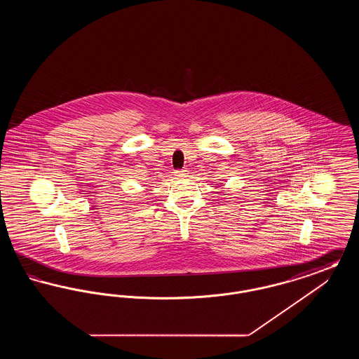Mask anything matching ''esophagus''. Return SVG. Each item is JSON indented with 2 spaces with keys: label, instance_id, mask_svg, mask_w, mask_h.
<instances>
[{
  "label": "esophagus",
  "instance_id": "obj_1",
  "mask_svg": "<svg viewBox=\"0 0 359 359\" xmlns=\"http://www.w3.org/2000/svg\"><path fill=\"white\" fill-rule=\"evenodd\" d=\"M175 173H176L177 177H186L188 175V171L187 170H182V171H176Z\"/></svg>",
  "mask_w": 359,
  "mask_h": 359
}]
</instances>
